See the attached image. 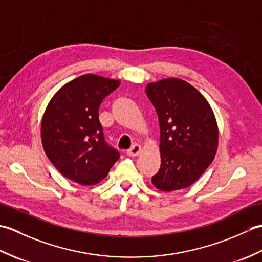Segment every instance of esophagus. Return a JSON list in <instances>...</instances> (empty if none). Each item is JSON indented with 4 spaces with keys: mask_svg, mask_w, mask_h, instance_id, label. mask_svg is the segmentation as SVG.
Listing matches in <instances>:
<instances>
[{
    "mask_svg": "<svg viewBox=\"0 0 262 262\" xmlns=\"http://www.w3.org/2000/svg\"><path fill=\"white\" fill-rule=\"evenodd\" d=\"M142 152V146L140 144H134L127 151V154L129 155V157H137V155H140V153Z\"/></svg>",
    "mask_w": 262,
    "mask_h": 262,
    "instance_id": "34e87169",
    "label": "esophagus"
}]
</instances>
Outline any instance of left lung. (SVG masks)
I'll return each instance as SVG.
<instances>
[{"instance_id":"1","label":"left lung","mask_w":262,"mask_h":262,"mask_svg":"<svg viewBox=\"0 0 262 262\" xmlns=\"http://www.w3.org/2000/svg\"><path fill=\"white\" fill-rule=\"evenodd\" d=\"M160 122L161 166L152 183L162 191L187 188L213 162L219 127L205 97L188 82L164 79L145 89Z\"/></svg>"}]
</instances>
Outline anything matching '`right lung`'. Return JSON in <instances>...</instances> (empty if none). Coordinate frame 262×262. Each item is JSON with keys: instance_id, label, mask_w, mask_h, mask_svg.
<instances>
[{"instance_id": "add662e5", "label": "right lung", "mask_w": 262, "mask_h": 262, "mask_svg": "<svg viewBox=\"0 0 262 262\" xmlns=\"http://www.w3.org/2000/svg\"><path fill=\"white\" fill-rule=\"evenodd\" d=\"M119 85V81L99 75L79 76L55 93L42 116L47 158L65 178L82 186L103 180L120 157L105 143L99 121L102 100Z\"/></svg>"}]
</instances>
